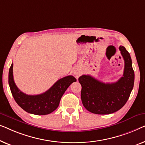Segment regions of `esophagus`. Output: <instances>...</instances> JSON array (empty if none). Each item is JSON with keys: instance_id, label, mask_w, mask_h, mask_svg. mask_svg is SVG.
<instances>
[{"instance_id": "34e87169", "label": "esophagus", "mask_w": 145, "mask_h": 145, "mask_svg": "<svg viewBox=\"0 0 145 145\" xmlns=\"http://www.w3.org/2000/svg\"><path fill=\"white\" fill-rule=\"evenodd\" d=\"M73 74H74L75 76H76L77 77H78V75H79V73H80V72H79V70H77V69H75L74 70H73Z\"/></svg>"}]
</instances>
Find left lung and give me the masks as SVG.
<instances>
[{
    "mask_svg": "<svg viewBox=\"0 0 145 145\" xmlns=\"http://www.w3.org/2000/svg\"><path fill=\"white\" fill-rule=\"evenodd\" d=\"M119 49L124 60L123 77L115 83H105L89 75L79 77L81 85V98L84 107L91 113L109 114L121 109L127 100L134 85L135 73L129 53L123 46Z\"/></svg>",
    "mask_w": 145,
    "mask_h": 145,
    "instance_id": "1",
    "label": "left lung"
}]
</instances>
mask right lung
<instances>
[{
	"label": "right lung",
	"mask_w": 145,
	"mask_h": 145,
	"mask_svg": "<svg viewBox=\"0 0 145 145\" xmlns=\"http://www.w3.org/2000/svg\"><path fill=\"white\" fill-rule=\"evenodd\" d=\"M76 79L72 75L64 77L56 81L50 88L42 94L29 95L18 88L14 81L13 64L9 70L8 83L16 103L28 113L35 115H46L54 111L60 104L62 95Z\"/></svg>",
	"instance_id": "obj_1"
}]
</instances>
